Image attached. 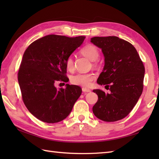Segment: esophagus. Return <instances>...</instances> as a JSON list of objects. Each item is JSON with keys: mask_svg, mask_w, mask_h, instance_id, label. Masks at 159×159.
<instances>
[{"mask_svg": "<svg viewBox=\"0 0 159 159\" xmlns=\"http://www.w3.org/2000/svg\"><path fill=\"white\" fill-rule=\"evenodd\" d=\"M83 92L84 93H88V92H91V90L89 89H87V88H85V87H83V88L82 89Z\"/></svg>", "mask_w": 159, "mask_h": 159, "instance_id": "1", "label": "esophagus"}]
</instances>
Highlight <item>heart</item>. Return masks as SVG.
<instances>
[{
    "label": "heart",
    "instance_id": "1",
    "mask_svg": "<svg viewBox=\"0 0 159 159\" xmlns=\"http://www.w3.org/2000/svg\"><path fill=\"white\" fill-rule=\"evenodd\" d=\"M80 52L92 61H96L99 57L98 49L97 48L96 46L92 44L84 46L80 50ZM66 66L68 70H72L73 69L74 61L72 57H69L67 59ZM95 78V74L93 73H77L71 76L70 81L74 85L82 87H88Z\"/></svg>",
    "mask_w": 159,
    "mask_h": 159
}]
</instances>
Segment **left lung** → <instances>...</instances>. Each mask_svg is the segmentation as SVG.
<instances>
[{"label": "left lung", "mask_w": 159, "mask_h": 159, "mask_svg": "<svg viewBox=\"0 0 159 159\" xmlns=\"http://www.w3.org/2000/svg\"><path fill=\"white\" fill-rule=\"evenodd\" d=\"M91 42L102 50L104 57V68L97 83L110 90L109 93L93 90L98 96L93 113L104 121L120 120L129 114L142 93L143 62L135 48L118 37H93Z\"/></svg>", "instance_id": "8db88e82"}]
</instances>
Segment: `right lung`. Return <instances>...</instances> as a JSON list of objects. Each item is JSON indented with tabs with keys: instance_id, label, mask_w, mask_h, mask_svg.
<instances>
[{
	"instance_id": "obj_1",
	"label": "right lung",
	"mask_w": 159,
	"mask_h": 159,
	"mask_svg": "<svg viewBox=\"0 0 159 159\" xmlns=\"http://www.w3.org/2000/svg\"><path fill=\"white\" fill-rule=\"evenodd\" d=\"M85 37L57 35L43 37L30 45L23 55L18 74L23 102L33 116L46 123H57L69 116L82 89L57 81L68 82L66 61Z\"/></svg>"
}]
</instances>
